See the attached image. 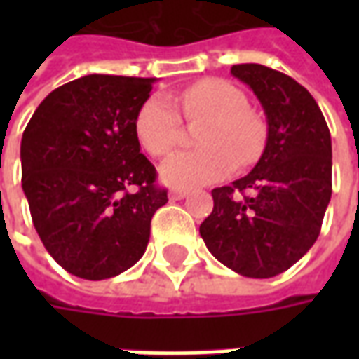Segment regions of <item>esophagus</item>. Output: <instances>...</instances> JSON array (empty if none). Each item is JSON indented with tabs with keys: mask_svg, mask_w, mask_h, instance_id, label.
Masks as SVG:
<instances>
[{
	"mask_svg": "<svg viewBox=\"0 0 359 359\" xmlns=\"http://www.w3.org/2000/svg\"><path fill=\"white\" fill-rule=\"evenodd\" d=\"M187 196L188 190H184V188H175V190L169 192V198H171V200H182V198H187Z\"/></svg>",
	"mask_w": 359,
	"mask_h": 359,
	"instance_id": "esophagus-1",
	"label": "esophagus"
}]
</instances>
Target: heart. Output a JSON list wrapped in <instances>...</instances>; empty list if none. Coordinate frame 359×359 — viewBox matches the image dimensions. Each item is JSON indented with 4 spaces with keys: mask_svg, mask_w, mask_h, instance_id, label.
Here are the masks:
<instances>
[{
    "mask_svg": "<svg viewBox=\"0 0 359 359\" xmlns=\"http://www.w3.org/2000/svg\"><path fill=\"white\" fill-rule=\"evenodd\" d=\"M184 117L205 121L198 133L200 149L177 151L159 167L171 188H194L225 179L234 167L256 161L265 142V125L248 107L241 88L221 79H205L175 97ZM180 117L169 97L149 95L134 117V136L149 156L161 157L177 144Z\"/></svg>",
    "mask_w": 359,
    "mask_h": 359,
    "instance_id": "b5f03b06",
    "label": "heart"
}]
</instances>
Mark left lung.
<instances>
[{
    "instance_id": "left-lung-1",
    "label": "left lung",
    "mask_w": 359,
    "mask_h": 359,
    "mask_svg": "<svg viewBox=\"0 0 359 359\" xmlns=\"http://www.w3.org/2000/svg\"><path fill=\"white\" fill-rule=\"evenodd\" d=\"M267 117L256 167L231 187L213 188L200 225L205 246L238 275L269 278L292 267L319 236L332 182L331 133L308 90L257 63L233 65Z\"/></svg>"
}]
</instances>
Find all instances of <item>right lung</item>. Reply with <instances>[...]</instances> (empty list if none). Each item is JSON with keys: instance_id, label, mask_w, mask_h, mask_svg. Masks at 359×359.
I'll return each instance as SVG.
<instances>
[{"instance_id": "1", "label": "right lung", "mask_w": 359, "mask_h": 359, "mask_svg": "<svg viewBox=\"0 0 359 359\" xmlns=\"http://www.w3.org/2000/svg\"><path fill=\"white\" fill-rule=\"evenodd\" d=\"M156 79L88 74L59 86L20 142L22 190L50 256L74 277L111 278L146 252L167 203L140 154L134 117Z\"/></svg>"}]
</instances>
